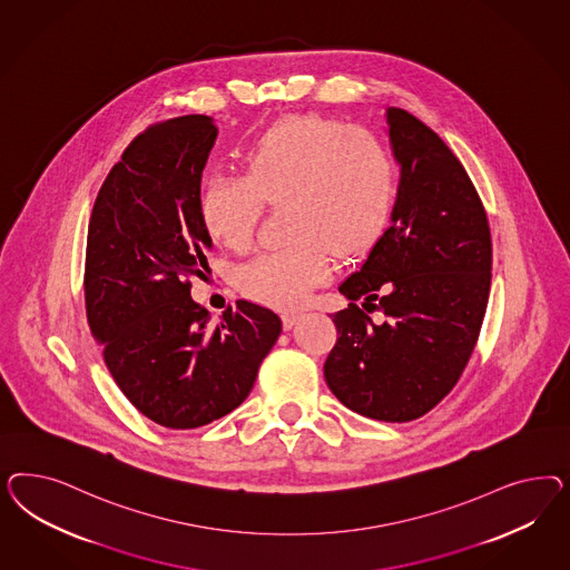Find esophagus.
<instances>
[{"mask_svg": "<svg viewBox=\"0 0 570 570\" xmlns=\"http://www.w3.org/2000/svg\"><path fill=\"white\" fill-rule=\"evenodd\" d=\"M303 315V311H284V315H282V320H284V328H293L294 324H296V320Z\"/></svg>", "mask_w": 570, "mask_h": 570, "instance_id": "esophagus-1", "label": "esophagus"}]
</instances>
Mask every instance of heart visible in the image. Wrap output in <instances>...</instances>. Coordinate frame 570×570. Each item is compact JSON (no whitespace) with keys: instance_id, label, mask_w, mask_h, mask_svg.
Wrapping results in <instances>:
<instances>
[{"instance_id":"obj_1","label":"heart","mask_w":570,"mask_h":570,"mask_svg":"<svg viewBox=\"0 0 570 570\" xmlns=\"http://www.w3.org/2000/svg\"><path fill=\"white\" fill-rule=\"evenodd\" d=\"M242 177L210 173L198 191V219L208 238L242 253L255 234L261 203L282 205L284 248L238 272L242 293L293 307L332 272L334 255L353 259L382 238L397 191L386 141L362 125L326 115L276 122L240 150Z\"/></svg>"}]
</instances>
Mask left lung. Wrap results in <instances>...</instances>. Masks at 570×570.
Masks as SVG:
<instances>
[{
	"label": "left lung",
	"mask_w": 570,
	"mask_h": 570,
	"mask_svg": "<svg viewBox=\"0 0 570 570\" xmlns=\"http://www.w3.org/2000/svg\"><path fill=\"white\" fill-rule=\"evenodd\" d=\"M401 163L393 225L338 286L336 343L324 363L348 410L410 422L458 384L476 346L491 288V232L460 158L429 125L389 108ZM379 312L374 318L371 313Z\"/></svg>",
	"instance_id": "obj_1"
}]
</instances>
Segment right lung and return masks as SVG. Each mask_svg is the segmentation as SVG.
Returning a JSON list of instances; mask_svg holds the SVG:
<instances>
[{
  "label": "right lung",
  "instance_id": "obj_1",
  "mask_svg": "<svg viewBox=\"0 0 570 570\" xmlns=\"http://www.w3.org/2000/svg\"><path fill=\"white\" fill-rule=\"evenodd\" d=\"M215 138L205 115L150 125L104 179L87 229L89 330L122 395L173 431L234 412L282 332L257 303L240 298L210 324L191 301L190 277L208 267L198 191Z\"/></svg>",
  "mask_w": 570,
  "mask_h": 570
}]
</instances>
